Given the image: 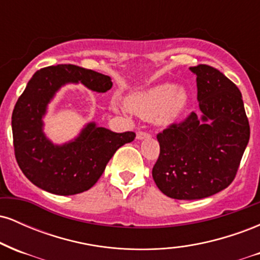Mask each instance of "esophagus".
<instances>
[{"mask_svg": "<svg viewBox=\"0 0 260 260\" xmlns=\"http://www.w3.org/2000/svg\"><path fill=\"white\" fill-rule=\"evenodd\" d=\"M147 138H150V133L145 132V131H139V132L137 133V139L142 140V139H147Z\"/></svg>", "mask_w": 260, "mask_h": 260, "instance_id": "esophagus-1", "label": "esophagus"}]
</instances>
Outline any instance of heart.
I'll list each match as a JSON object with an SVG mask.
<instances>
[{
    "label": "heart",
    "instance_id": "b5f03b06",
    "mask_svg": "<svg viewBox=\"0 0 260 260\" xmlns=\"http://www.w3.org/2000/svg\"><path fill=\"white\" fill-rule=\"evenodd\" d=\"M188 95L183 88L164 83L131 96L127 105L143 118H155L160 124L174 122L186 109Z\"/></svg>",
    "mask_w": 260,
    "mask_h": 260
}]
</instances>
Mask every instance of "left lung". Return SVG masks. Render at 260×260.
<instances>
[{"instance_id": "1", "label": "left lung", "mask_w": 260, "mask_h": 260, "mask_svg": "<svg viewBox=\"0 0 260 260\" xmlns=\"http://www.w3.org/2000/svg\"><path fill=\"white\" fill-rule=\"evenodd\" d=\"M197 76L201 115L192 112L156 136L160 154L153 178L174 199L207 198L235 180L249 140L242 94L228 77L208 64L190 67Z\"/></svg>"}]
</instances>
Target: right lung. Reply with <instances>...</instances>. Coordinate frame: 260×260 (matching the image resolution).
Instances as JSON below:
<instances>
[{
    "label": "right lung",
    "mask_w": 260,
    "mask_h": 260,
    "mask_svg": "<svg viewBox=\"0 0 260 260\" xmlns=\"http://www.w3.org/2000/svg\"><path fill=\"white\" fill-rule=\"evenodd\" d=\"M82 83L92 91L112 86L105 74L74 64L50 66L34 73L12 113L16 160L35 186L57 196L90 189L118 148L136 138L134 132L115 133L90 122L72 142L56 145L43 132L47 105L61 86Z\"/></svg>",
    "instance_id": "obj_1"
}]
</instances>
